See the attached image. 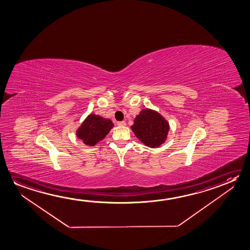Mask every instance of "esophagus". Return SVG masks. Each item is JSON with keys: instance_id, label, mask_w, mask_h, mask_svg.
<instances>
[{"instance_id": "34e87169", "label": "esophagus", "mask_w": 250, "mask_h": 250, "mask_svg": "<svg viewBox=\"0 0 250 250\" xmlns=\"http://www.w3.org/2000/svg\"><path fill=\"white\" fill-rule=\"evenodd\" d=\"M117 125L118 126H126V123L125 122H117Z\"/></svg>"}]
</instances>
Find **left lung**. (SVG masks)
<instances>
[{
  "mask_svg": "<svg viewBox=\"0 0 250 250\" xmlns=\"http://www.w3.org/2000/svg\"><path fill=\"white\" fill-rule=\"evenodd\" d=\"M169 123L163 115L150 108H144L135 116L131 129L147 147H158L166 142Z\"/></svg>",
  "mask_w": 250,
  "mask_h": 250,
  "instance_id": "obj_1",
  "label": "left lung"
}]
</instances>
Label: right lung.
<instances>
[{"instance_id":"obj_1","label":"right lung","mask_w":250,"mask_h":250,"mask_svg":"<svg viewBox=\"0 0 250 250\" xmlns=\"http://www.w3.org/2000/svg\"><path fill=\"white\" fill-rule=\"evenodd\" d=\"M113 127L114 123L111 120L90 114L76 129V136L82 140L85 145L93 147L103 141Z\"/></svg>"}]
</instances>
